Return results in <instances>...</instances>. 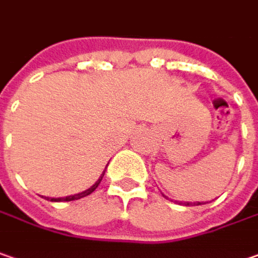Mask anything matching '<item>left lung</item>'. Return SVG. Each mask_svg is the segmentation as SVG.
<instances>
[{
	"label": "left lung",
	"mask_w": 258,
	"mask_h": 258,
	"mask_svg": "<svg viewBox=\"0 0 258 258\" xmlns=\"http://www.w3.org/2000/svg\"><path fill=\"white\" fill-rule=\"evenodd\" d=\"M185 205H187V207H189V205H202V204H201V202H195V204H190V202H185Z\"/></svg>",
	"instance_id": "left-lung-1"
}]
</instances>
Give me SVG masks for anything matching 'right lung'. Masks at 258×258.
<instances>
[{
  "label": "right lung",
  "mask_w": 258,
  "mask_h": 258,
  "mask_svg": "<svg viewBox=\"0 0 258 258\" xmlns=\"http://www.w3.org/2000/svg\"><path fill=\"white\" fill-rule=\"evenodd\" d=\"M105 173V172H104ZM104 173L101 174V177L96 180V183L94 186H91L89 189H86L85 192H81V194H76V195H72V196H66V198H50L51 202H69V201H76V199H81V198H85V196L91 195L94 190H95L98 185L101 183V180H102V177H104ZM49 199V198H47Z\"/></svg>",
  "instance_id": "1"
}]
</instances>
